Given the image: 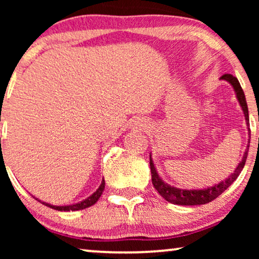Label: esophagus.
<instances>
[{
    "label": "esophagus",
    "instance_id": "34e87169",
    "mask_svg": "<svg viewBox=\"0 0 259 259\" xmlns=\"http://www.w3.org/2000/svg\"><path fill=\"white\" fill-rule=\"evenodd\" d=\"M134 128H146L147 125L146 123H141L139 121H137V123H134Z\"/></svg>",
    "mask_w": 259,
    "mask_h": 259
}]
</instances>
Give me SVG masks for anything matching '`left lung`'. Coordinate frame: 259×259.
I'll return each instance as SVG.
<instances>
[{"label": "left lung", "mask_w": 259, "mask_h": 259, "mask_svg": "<svg viewBox=\"0 0 259 259\" xmlns=\"http://www.w3.org/2000/svg\"><path fill=\"white\" fill-rule=\"evenodd\" d=\"M221 79L229 81L230 83L232 84V87L235 88L237 98H238V101L240 106H242L244 115H245L247 128H249V109H247L245 95H244V92L240 87V83L237 77H235L231 74H224ZM249 138H251V132L249 128ZM250 144V141H249ZM247 152H249V145H247V148L245 153L243 155L242 161L239 162V165L237 166L235 172L232 173L231 176L229 177L225 182H222L218 185H214L212 187H208V189L204 190H183V189H177V187L169 186L168 184L162 182V179L159 177L157 169H155L153 165V160H152L150 155V167H151V175H152V184H153L154 189L158 191L159 194L166 199L169 203L176 204V205H203L207 204L210 201L214 200L215 198L224 192V191L228 189V187L231 185V184L237 179V177L240 175L242 169L245 165L246 158H247Z\"/></svg>", "instance_id": "left-lung-1"}]
</instances>
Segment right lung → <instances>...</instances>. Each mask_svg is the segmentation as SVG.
<instances>
[{
    "label": "right lung",
    "mask_w": 259,
    "mask_h": 259,
    "mask_svg": "<svg viewBox=\"0 0 259 259\" xmlns=\"http://www.w3.org/2000/svg\"><path fill=\"white\" fill-rule=\"evenodd\" d=\"M104 189H105V180L102 179L101 185L99 186V189L95 191V192L92 194L91 197H88L87 199H84L83 201H81V203H77V204H74V205H67V206H54V205L44 203V201H42V204H45L46 206H49V207L54 208V210H58V211H77V210H83V208L90 207V206H92V205H94L95 203H97L99 198L101 197L102 192H104Z\"/></svg>",
    "instance_id": "obj_1"
}]
</instances>
